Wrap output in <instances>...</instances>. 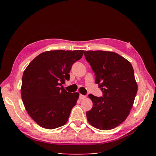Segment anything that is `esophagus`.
Wrapping results in <instances>:
<instances>
[{"label":"esophagus","mask_w":156,"mask_h":156,"mask_svg":"<svg viewBox=\"0 0 156 156\" xmlns=\"http://www.w3.org/2000/svg\"><path fill=\"white\" fill-rule=\"evenodd\" d=\"M86 98V96H84V95H82V94H80L79 95V99L80 100H83V99Z\"/></svg>","instance_id":"34e87169"}]
</instances>
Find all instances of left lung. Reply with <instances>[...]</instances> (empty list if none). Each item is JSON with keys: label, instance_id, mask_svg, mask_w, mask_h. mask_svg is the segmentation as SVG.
<instances>
[{"label": "left lung", "instance_id": "8db88e82", "mask_svg": "<svg viewBox=\"0 0 156 156\" xmlns=\"http://www.w3.org/2000/svg\"><path fill=\"white\" fill-rule=\"evenodd\" d=\"M84 56L103 92V97L88 95L93 107L87 112V120L97 129H114L129 115L137 92L133 66L111 51H84Z\"/></svg>", "mask_w": 156, "mask_h": 156}]
</instances>
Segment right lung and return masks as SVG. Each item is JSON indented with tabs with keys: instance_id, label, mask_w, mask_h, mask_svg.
Segmentation results:
<instances>
[{
	"instance_id": "1",
	"label": "right lung",
	"mask_w": 156,
	"mask_h": 156,
	"mask_svg": "<svg viewBox=\"0 0 156 156\" xmlns=\"http://www.w3.org/2000/svg\"><path fill=\"white\" fill-rule=\"evenodd\" d=\"M83 50H54L40 54L23 72L21 88L25 109L36 124L53 129L66 123L76 105L78 92H68L62 84L69 79L72 65Z\"/></svg>"
}]
</instances>
